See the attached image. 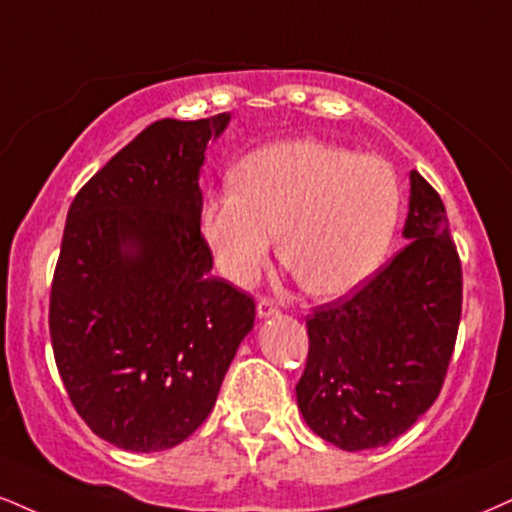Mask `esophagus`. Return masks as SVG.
I'll list each match as a JSON object with an SVG mask.
<instances>
[{"label": "esophagus", "mask_w": 512, "mask_h": 512, "mask_svg": "<svg viewBox=\"0 0 512 512\" xmlns=\"http://www.w3.org/2000/svg\"><path fill=\"white\" fill-rule=\"evenodd\" d=\"M276 312H279V305H276L272 298L264 295V298L257 300V317H274Z\"/></svg>", "instance_id": "1"}]
</instances>
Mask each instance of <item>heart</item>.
<instances>
[{
	"instance_id": "heart-1",
	"label": "heart",
	"mask_w": 512,
	"mask_h": 512,
	"mask_svg": "<svg viewBox=\"0 0 512 512\" xmlns=\"http://www.w3.org/2000/svg\"><path fill=\"white\" fill-rule=\"evenodd\" d=\"M236 190L209 197L202 236L219 269L250 283L272 255L317 298H341L384 262L400 217V183L389 162L324 140L260 147L233 171Z\"/></svg>"
}]
</instances>
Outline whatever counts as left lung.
Returning a JSON list of instances; mask_svg holds the SVG:
<instances>
[{"label": "left lung", "instance_id": "obj_1", "mask_svg": "<svg viewBox=\"0 0 512 512\" xmlns=\"http://www.w3.org/2000/svg\"><path fill=\"white\" fill-rule=\"evenodd\" d=\"M408 240L353 295L307 317L295 393L305 422L343 451L405 434L439 398L463 310V264L441 197L410 171Z\"/></svg>", "mask_w": 512, "mask_h": 512}]
</instances>
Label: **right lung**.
I'll return each instance as SVG.
<instances>
[{
	"instance_id": "add662e5",
	"label": "right lung",
	"mask_w": 512,
	"mask_h": 512,
	"mask_svg": "<svg viewBox=\"0 0 512 512\" xmlns=\"http://www.w3.org/2000/svg\"><path fill=\"white\" fill-rule=\"evenodd\" d=\"M229 114L150 123L78 190L66 217L49 336L73 408L135 453L207 420L255 324V300L212 274L197 186Z\"/></svg>"
}]
</instances>
